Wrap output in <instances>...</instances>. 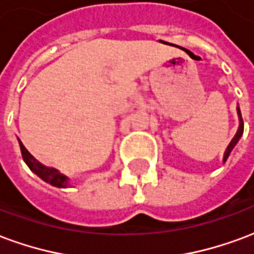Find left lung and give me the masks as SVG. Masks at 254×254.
<instances>
[{
	"mask_svg": "<svg viewBox=\"0 0 254 254\" xmlns=\"http://www.w3.org/2000/svg\"><path fill=\"white\" fill-rule=\"evenodd\" d=\"M237 114H238V119H240V127H238V131H237L236 136L231 139L230 145L227 146V149H226L225 155H223V162H226V161H227L229 155L231 154L233 149L236 147L237 143H238V142H240V139H241L242 134H244V122H242V116H241V111H240V107H237Z\"/></svg>",
	"mask_w": 254,
	"mask_h": 254,
	"instance_id": "8db88e82",
	"label": "left lung"
}]
</instances>
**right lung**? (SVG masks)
I'll use <instances>...</instances> for the list:
<instances>
[{
    "label": "right lung",
    "instance_id": "right-lung-1",
    "mask_svg": "<svg viewBox=\"0 0 254 254\" xmlns=\"http://www.w3.org/2000/svg\"><path fill=\"white\" fill-rule=\"evenodd\" d=\"M20 143V150H21V155H23L24 162L28 165V168L32 170L35 175H38L40 179L46 183H49L51 186L57 187V188H67L70 187V179L67 176L62 175L58 169L55 168H50V166L43 165L42 162H39L35 157H33L28 150L25 149V146L21 143V140L18 139Z\"/></svg>",
    "mask_w": 254,
    "mask_h": 254
}]
</instances>
